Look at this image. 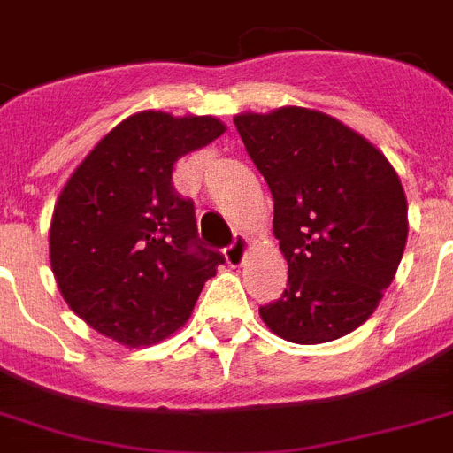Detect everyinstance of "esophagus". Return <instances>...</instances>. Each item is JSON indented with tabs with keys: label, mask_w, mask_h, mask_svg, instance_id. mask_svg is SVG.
Returning a JSON list of instances; mask_svg holds the SVG:
<instances>
[{
	"label": "esophagus",
	"mask_w": 453,
	"mask_h": 453,
	"mask_svg": "<svg viewBox=\"0 0 453 453\" xmlns=\"http://www.w3.org/2000/svg\"><path fill=\"white\" fill-rule=\"evenodd\" d=\"M247 251H249V240L244 237V234H237L233 244L226 249L227 265H233V268H240L242 263H244V258H247Z\"/></svg>",
	"instance_id": "1"
}]
</instances>
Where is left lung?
<instances>
[{
	"label": "left lung",
	"mask_w": 453,
	"mask_h": 453,
	"mask_svg": "<svg viewBox=\"0 0 453 453\" xmlns=\"http://www.w3.org/2000/svg\"><path fill=\"white\" fill-rule=\"evenodd\" d=\"M234 127L273 192V233L289 265L282 298L258 308L261 319L301 345L350 334L379 308L407 247L397 171L376 145L319 110L242 112Z\"/></svg>",
	"instance_id": "8db88e82"
}]
</instances>
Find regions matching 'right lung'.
<instances>
[{"mask_svg": "<svg viewBox=\"0 0 453 453\" xmlns=\"http://www.w3.org/2000/svg\"><path fill=\"white\" fill-rule=\"evenodd\" d=\"M226 134L211 115L143 110L96 143L53 206L49 258L73 312L127 348L159 343L192 315L223 256L197 242L173 164Z\"/></svg>", "mask_w": 453, "mask_h": 453, "instance_id": "1", "label": "right lung"}]
</instances>
